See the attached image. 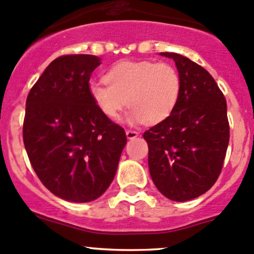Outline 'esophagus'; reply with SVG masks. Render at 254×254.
I'll return each mask as SVG.
<instances>
[{"instance_id":"obj_1","label":"esophagus","mask_w":254,"mask_h":254,"mask_svg":"<svg viewBox=\"0 0 254 254\" xmlns=\"http://www.w3.org/2000/svg\"><path fill=\"white\" fill-rule=\"evenodd\" d=\"M137 135H139V132L135 131V130H127V139H130V140L135 139Z\"/></svg>"}]
</instances>
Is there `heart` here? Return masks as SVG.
Instances as JSON below:
<instances>
[{"instance_id":"1","label":"heart","mask_w":254,"mask_h":254,"mask_svg":"<svg viewBox=\"0 0 254 254\" xmlns=\"http://www.w3.org/2000/svg\"><path fill=\"white\" fill-rule=\"evenodd\" d=\"M182 93L178 70L167 63L122 61L106 81L91 82L89 94L104 117L115 120L129 104L127 120L156 125L175 112Z\"/></svg>"}]
</instances>
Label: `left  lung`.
Here are the masks:
<instances>
[{
    "label": "left lung",
    "mask_w": 254,
    "mask_h": 254,
    "mask_svg": "<svg viewBox=\"0 0 254 254\" xmlns=\"http://www.w3.org/2000/svg\"><path fill=\"white\" fill-rule=\"evenodd\" d=\"M182 93L175 112L143 132L148 168L158 190L175 201L198 198L221 173L230 140L226 99L204 67L176 53Z\"/></svg>",
    "instance_id": "obj_1"
}]
</instances>
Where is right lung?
I'll return each instance as SVG.
<instances>
[{
    "mask_svg": "<svg viewBox=\"0 0 254 254\" xmlns=\"http://www.w3.org/2000/svg\"><path fill=\"white\" fill-rule=\"evenodd\" d=\"M101 59L63 55L45 68L25 102L23 141L42 183L59 198H99L117 172L127 135L104 117L89 94Z\"/></svg>",
    "mask_w": 254,
    "mask_h": 254,
    "instance_id": "add662e5",
    "label": "right lung"
}]
</instances>
